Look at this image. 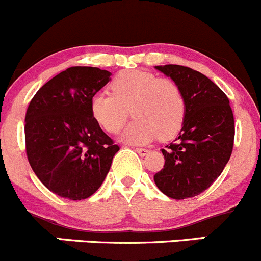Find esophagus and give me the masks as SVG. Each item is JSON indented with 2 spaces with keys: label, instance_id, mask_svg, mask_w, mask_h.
Instances as JSON below:
<instances>
[{
  "label": "esophagus",
  "instance_id": "34e87169",
  "mask_svg": "<svg viewBox=\"0 0 261 261\" xmlns=\"http://www.w3.org/2000/svg\"><path fill=\"white\" fill-rule=\"evenodd\" d=\"M135 151H136V153H138V154H140V155H146V154H148V149H145V148H136L135 149Z\"/></svg>",
  "mask_w": 261,
  "mask_h": 261
}]
</instances>
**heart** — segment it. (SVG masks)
I'll return each mask as SVG.
<instances>
[{"label":"heart","mask_w":261,"mask_h":261,"mask_svg":"<svg viewBox=\"0 0 261 261\" xmlns=\"http://www.w3.org/2000/svg\"><path fill=\"white\" fill-rule=\"evenodd\" d=\"M111 89L113 94L100 92L90 100L93 117L107 133H118L130 115L135 120L122 134L126 143L146 144L158 135L168 140L181 130L186 100L173 80L144 70H128L112 80Z\"/></svg>","instance_id":"1"}]
</instances>
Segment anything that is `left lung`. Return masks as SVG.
<instances>
[{"label":"left lung","mask_w":261,"mask_h":261,"mask_svg":"<svg viewBox=\"0 0 261 261\" xmlns=\"http://www.w3.org/2000/svg\"><path fill=\"white\" fill-rule=\"evenodd\" d=\"M155 69L181 88L186 115L178 138L162 149L164 166L154 174V182L172 199L194 198L211 187L229 161L233 112L221 88L201 72L179 65Z\"/></svg>","instance_id":"left-lung-1"}]
</instances>
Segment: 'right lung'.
Listing matches in <instances>:
<instances>
[{
  "label": "right lung",
  "mask_w": 261,
  "mask_h": 261,
  "mask_svg": "<svg viewBox=\"0 0 261 261\" xmlns=\"http://www.w3.org/2000/svg\"><path fill=\"white\" fill-rule=\"evenodd\" d=\"M110 76L98 67H69L30 100L24 127L28 161L40 182L61 198L92 196L120 150L90 111L93 95Z\"/></svg>",
  "instance_id": "add662e5"
}]
</instances>
